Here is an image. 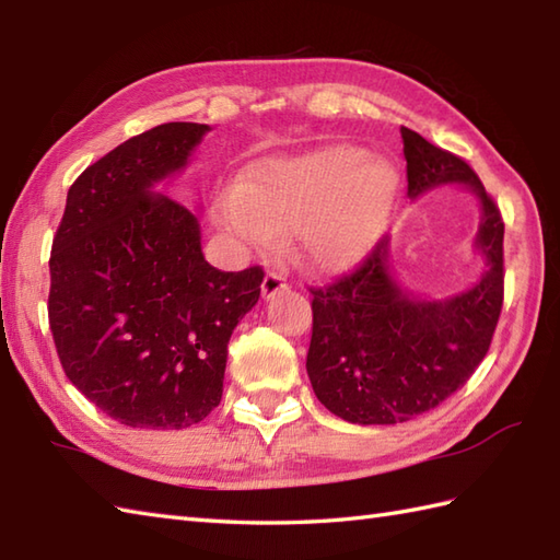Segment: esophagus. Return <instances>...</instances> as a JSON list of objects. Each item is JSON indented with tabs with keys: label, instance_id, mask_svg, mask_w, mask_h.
I'll return each mask as SVG.
<instances>
[{
	"label": "esophagus",
	"instance_id": "obj_1",
	"mask_svg": "<svg viewBox=\"0 0 560 560\" xmlns=\"http://www.w3.org/2000/svg\"><path fill=\"white\" fill-rule=\"evenodd\" d=\"M289 289V281H287V273L283 271H267L265 281H261V295L265 299H273L279 291H287Z\"/></svg>",
	"mask_w": 560,
	"mask_h": 560
}]
</instances>
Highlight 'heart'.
<instances>
[{"label":"heart","instance_id":"heart-1","mask_svg":"<svg viewBox=\"0 0 560 560\" xmlns=\"http://www.w3.org/2000/svg\"><path fill=\"white\" fill-rule=\"evenodd\" d=\"M399 195V173L361 147L335 144L249 168L221 219L255 243L295 233L307 259L349 269L371 253Z\"/></svg>","mask_w":560,"mask_h":560}]
</instances>
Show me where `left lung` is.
I'll return each mask as SVG.
<instances>
[{
    "label": "left lung",
    "instance_id": "left-lung-1",
    "mask_svg": "<svg viewBox=\"0 0 560 560\" xmlns=\"http://www.w3.org/2000/svg\"><path fill=\"white\" fill-rule=\"evenodd\" d=\"M409 197L464 185L481 201L477 249L486 271L477 287L445 301H419L389 273V237L359 269L313 293L307 377L317 399L343 421L392 425L435 409L489 353L503 307V219L479 175L455 153L401 127Z\"/></svg>",
    "mask_w": 560,
    "mask_h": 560
}]
</instances>
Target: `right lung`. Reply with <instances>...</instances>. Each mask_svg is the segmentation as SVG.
<instances>
[{"label":"right lung","instance_id":"obj_1","mask_svg":"<svg viewBox=\"0 0 560 560\" xmlns=\"http://www.w3.org/2000/svg\"><path fill=\"white\" fill-rule=\"evenodd\" d=\"M209 125L165 122L105 153L69 187L50 255L59 363L83 397L132 428L180 431L223 395L235 325L261 267L221 271L199 221L153 185L183 171Z\"/></svg>","mask_w":560,"mask_h":560}]
</instances>
